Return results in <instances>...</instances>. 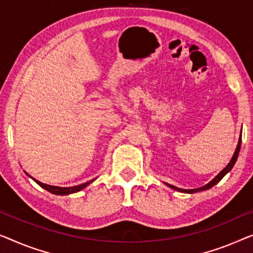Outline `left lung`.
I'll return each instance as SVG.
<instances>
[{"label":"left lung","mask_w":253,"mask_h":253,"mask_svg":"<svg viewBox=\"0 0 253 253\" xmlns=\"http://www.w3.org/2000/svg\"><path fill=\"white\" fill-rule=\"evenodd\" d=\"M242 134V133H241ZM241 142H242V135H241V137H240V140H238V144H237V148H236V150H235V152H234V156H233V158H232V161L229 162V164L228 165H227L225 169H223L221 172H220L218 175H216L214 179H213L211 182L210 183H208L206 184V186H204V187H202V188H197V189H190V190H184V189H180V188H176V187H174V186H170V184H167V186L169 187H170V188H173V189H175V190H179V191H181V193H188V194H194V193H197V191H201V190H206V189H210V188H212L213 186H215L216 183L219 182L220 180L222 179L223 176L226 175L227 173L229 172L230 169H233V166L235 165V163H236V161H237V157H238V154H240V149H241Z\"/></svg>","instance_id":"obj_1"}]
</instances>
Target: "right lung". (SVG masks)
<instances>
[{"instance_id": "right-lung-1", "label": "right lung", "mask_w": 253, "mask_h": 253, "mask_svg": "<svg viewBox=\"0 0 253 253\" xmlns=\"http://www.w3.org/2000/svg\"><path fill=\"white\" fill-rule=\"evenodd\" d=\"M32 177V176H31ZM33 179V177H32ZM35 182H37L39 186L43 188V189L48 190L49 193L51 194H55V195H69V194H73V193H77V191H80L81 189H84V188H86L88 184H89L90 182H92L94 180L91 181H88V182L86 183H83V184H79V186H76V187H66V188H63V187H55V186H49V184H44L40 182V181L35 180L33 179Z\"/></svg>"}]
</instances>
